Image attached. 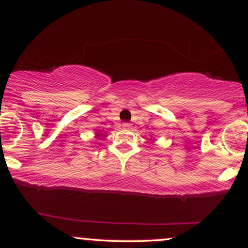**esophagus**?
<instances>
[{
  "label": "esophagus",
  "instance_id": "34e87169",
  "mask_svg": "<svg viewBox=\"0 0 248 248\" xmlns=\"http://www.w3.org/2000/svg\"><path fill=\"white\" fill-rule=\"evenodd\" d=\"M122 126H123L124 128H131L132 127V124L131 123H123V125H122Z\"/></svg>",
  "mask_w": 248,
  "mask_h": 248
}]
</instances>
